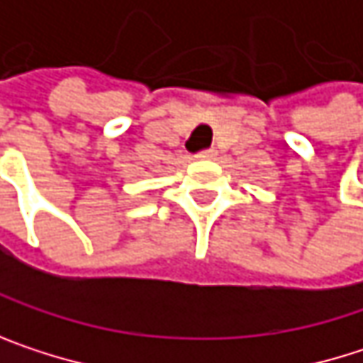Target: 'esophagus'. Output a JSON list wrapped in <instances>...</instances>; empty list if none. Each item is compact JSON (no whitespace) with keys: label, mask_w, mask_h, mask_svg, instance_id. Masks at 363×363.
<instances>
[{"label":"esophagus","mask_w":363,"mask_h":363,"mask_svg":"<svg viewBox=\"0 0 363 363\" xmlns=\"http://www.w3.org/2000/svg\"><path fill=\"white\" fill-rule=\"evenodd\" d=\"M197 160H214L216 157V149H203L195 155Z\"/></svg>","instance_id":"34e87169"}]
</instances>
